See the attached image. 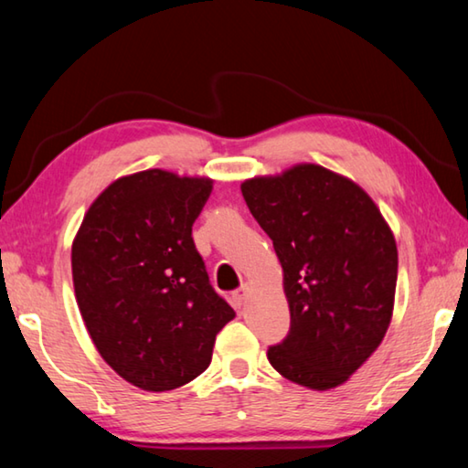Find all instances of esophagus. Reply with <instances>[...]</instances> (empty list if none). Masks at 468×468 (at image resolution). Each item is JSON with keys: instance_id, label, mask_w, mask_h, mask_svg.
<instances>
[{"instance_id": "esophagus-1", "label": "esophagus", "mask_w": 468, "mask_h": 468, "mask_svg": "<svg viewBox=\"0 0 468 468\" xmlns=\"http://www.w3.org/2000/svg\"><path fill=\"white\" fill-rule=\"evenodd\" d=\"M248 292H250L248 284H243L241 289H237V291L233 292V303H235L237 307H241V305L245 303V299H248Z\"/></svg>"}]
</instances>
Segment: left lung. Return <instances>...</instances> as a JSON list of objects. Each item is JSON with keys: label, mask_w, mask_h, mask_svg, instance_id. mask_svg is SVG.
<instances>
[{"label": "left lung", "mask_w": 468, "mask_h": 468, "mask_svg": "<svg viewBox=\"0 0 468 468\" xmlns=\"http://www.w3.org/2000/svg\"><path fill=\"white\" fill-rule=\"evenodd\" d=\"M241 194L272 239L291 312L268 361L312 390L345 384L390 326L399 276L390 227L355 181L312 163L245 179Z\"/></svg>", "instance_id": "obj_1"}]
</instances>
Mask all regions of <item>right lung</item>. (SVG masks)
Wrapping results in <instances>:
<instances>
[{
	"label": "right lung",
	"instance_id": "add662e5",
	"mask_svg": "<svg viewBox=\"0 0 468 468\" xmlns=\"http://www.w3.org/2000/svg\"><path fill=\"white\" fill-rule=\"evenodd\" d=\"M210 192L208 177L133 173L90 204L74 237L72 279L86 330L107 366L142 390L192 382L235 318L192 237Z\"/></svg>",
	"mask_w": 468,
	"mask_h": 468
}]
</instances>
